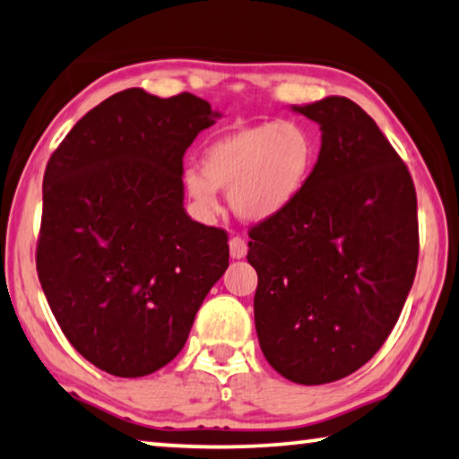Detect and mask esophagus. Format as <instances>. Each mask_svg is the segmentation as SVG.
Returning <instances> with one entry per match:
<instances>
[{"instance_id":"1","label":"esophagus","mask_w":459,"mask_h":459,"mask_svg":"<svg viewBox=\"0 0 459 459\" xmlns=\"http://www.w3.org/2000/svg\"><path fill=\"white\" fill-rule=\"evenodd\" d=\"M246 252H248V244H246L244 238L234 236L230 240V255L231 258H244Z\"/></svg>"}]
</instances>
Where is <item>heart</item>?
<instances>
[{"mask_svg": "<svg viewBox=\"0 0 459 459\" xmlns=\"http://www.w3.org/2000/svg\"><path fill=\"white\" fill-rule=\"evenodd\" d=\"M315 132L296 119L248 126L215 138L201 169L184 171V188L203 215L217 211V188L244 221L261 223L288 211L307 188L316 165Z\"/></svg>", "mask_w": 459, "mask_h": 459, "instance_id": "b5f03b06", "label": "heart"}]
</instances>
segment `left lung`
Listing matches in <instances>:
<instances>
[{"label":"left lung","mask_w":459,"mask_h":459,"mask_svg":"<svg viewBox=\"0 0 459 459\" xmlns=\"http://www.w3.org/2000/svg\"><path fill=\"white\" fill-rule=\"evenodd\" d=\"M321 126L307 188L250 230L255 325L267 362L300 385L367 364L395 327L418 264L416 190L375 119L345 97L291 105Z\"/></svg>","instance_id":"obj_1"}]
</instances>
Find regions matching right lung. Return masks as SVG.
<instances>
[{
  "label": "right lung",
  "instance_id": "right-lung-1",
  "mask_svg": "<svg viewBox=\"0 0 459 459\" xmlns=\"http://www.w3.org/2000/svg\"><path fill=\"white\" fill-rule=\"evenodd\" d=\"M217 117L190 92L128 89L49 159L39 281L68 342L105 373L134 378L174 360L228 269V234L184 211V152Z\"/></svg>",
  "mask_w": 459,
  "mask_h": 459
}]
</instances>
